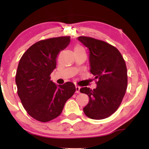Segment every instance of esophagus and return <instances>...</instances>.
I'll return each instance as SVG.
<instances>
[{
    "instance_id": "esophagus-1",
    "label": "esophagus",
    "mask_w": 149,
    "mask_h": 149,
    "mask_svg": "<svg viewBox=\"0 0 149 149\" xmlns=\"http://www.w3.org/2000/svg\"><path fill=\"white\" fill-rule=\"evenodd\" d=\"M80 89L79 86H76V93H80Z\"/></svg>"
}]
</instances>
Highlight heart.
<instances>
[{
  "label": "heart",
  "mask_w": 149,
  "mask_h": 149,
  "mask_svg": "<svg viewBox=\"0 0 149 149\" xmlns=\"http://www.w3.org/2000/svg\"><path fill=\"white\" fill-rule=\"evenodd\" d=\"M83 49V47H82L81 45H77L75 46V48H74V50H77V49Z\"/></svg>",
  "instance_id": "heart-1"
}]
</instances>
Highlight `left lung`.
I'll return each mask as SVG.
<instances>
[{
  "instance_id": "1",
  "label": "left lung",
  "mask_w": 149,
  "mask_h": 149,
  "mask_svg": "<svg viewBox=\"0 0 149 149\" xmlns=\"http://www.w3.org/2000/svg\"><path fill=\"white\" fill-rule=\"evenodd\" d=\"M78 40L89 49L90 71L97 79L94 90L80 88L90 100L83 111L90 118H107L118 109L127 90L125 61L118 49L107 42L86 36Z\"/></svg>"
}]
</instances>
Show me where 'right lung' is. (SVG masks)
I'll use <instances>...</instances> for the list:
<instances>
[{"instance_id":"add662e5","label":"right lung","mask_w":149,"mask_h":149,"mask_svg":"<svg viewBox=\"0 0 149 149\" xmlns=\"http://www.w3.org/2000/svg\"><path fill=\"white\" fill-rule=\"evenodd\" d=\"M70 41V36L40 40L24 53L19 62L15 76L18 96L29 115L40 122L60 115L76 91L71 82L56 85L49 76L57 66L58 54Z\"/></svg>"}]
</instances>
